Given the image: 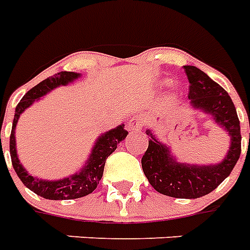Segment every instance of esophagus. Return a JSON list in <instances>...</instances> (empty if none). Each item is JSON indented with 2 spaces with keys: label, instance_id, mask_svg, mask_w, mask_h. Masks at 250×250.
<instances>
[{
  "label": "esophagus",
  "instance_id": "34e87169",
  "mask_svg": "<svg viewBox=\"0 0 250 250\" xmlns=\"http://www.w3.org/2000/svg\"><path fill=\"white\" fill-rule=\"evenodd\" d=\"M143 117L141 115H136L135 118H132L131 121L128 122V129L129 131H139V129L143 128Z\"/></svg>",
  "mask_w": 250,
  "mask_h": 250
}]
</instances>
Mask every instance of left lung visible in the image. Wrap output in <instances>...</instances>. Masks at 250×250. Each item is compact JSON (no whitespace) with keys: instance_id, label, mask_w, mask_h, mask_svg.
<instances>
[{"instance_id":"left-lung-1","label":"left lung","mask_w":250,"mask_h":250,"mask_svg":"<svg viewBox=\"0 0 250 250\" xmlns=\"http://www.w3.org/2000/svg\"><path fill=\"white\" fill-rule=\"evenodd\" d=\"M184 71L189 80V105L210 114L215 123L229 132V153L217 165L179 164L170 154L168 146L160 143L148 129L146 133L152 139L141 158V166L157 192L175 198H198L215 189L236 165L241 153L240 121L232 100L219 84L194 66H184Z\"/></svg>"}]
</instances>
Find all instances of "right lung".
<instances>
[{
  "label": "right lung",
  "mask_w": 250,
  "mask_h": 250,
  "mask_svg": "<svg viewBox=\"0 0 250 250\" xmlns=\"http://www.w3.org/2000/svg\"><path fill=\"white\" fill-rule=\"evenodd\" d=\"M79 76L80 74H75V72L62 71L50 76L48 79L42 80L41 83L33 86L32 89H29L23 96L21 102L17 105V109H15L13 128H11V135H10L11 164H13L14 170L21 180V183L28 189H31L41 197L46 198V200H72V198H79L92 193L97 188L98 183L101 180L106 158L117 149V145L122 140H125V136L128 135L123 125H118L117 128L110 129L109 132L102 133L101 136L98 137V140L96 141L89 158L82 168V171L78 174L68 176V178L61 179V180L49 182V180L33 178L32 175H29L28 171L21 166V161L18 158L17 146H15L17 145L15 144V127H17L18 119L21 117V114L48 92H50L57 86L71 83L75 79H78Z\"/></svg>",
  "instance_id": "add662e5"
}]
</instances>
